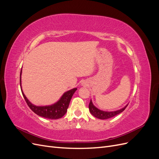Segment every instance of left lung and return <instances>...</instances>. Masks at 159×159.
Returning a JSON list of instances; mask_svg holds the SVG:
<instances>
[{
  "instance_id": "1",
  "label": "left lung",
  "mask_w": 159,
  "mask_h": 159,
  "mask_svg": "<svg viewBox=\"0 0 159 159\" xmlns=\"http://www.w3.org/2000/svg\"><path fill=\"white\" fill-rule=\"evenodd\" d=\"M127 105L128 104L126 105V106H125L123 108L117 111H104L100 110L98 108L96 107L93 104L92 101L90 100V102L89 104V109L91 115H93L95 117L100 119H107L111 118L115 116V115H117L123 112V111L125 109Z\"/></svg>"
}]
</instances>
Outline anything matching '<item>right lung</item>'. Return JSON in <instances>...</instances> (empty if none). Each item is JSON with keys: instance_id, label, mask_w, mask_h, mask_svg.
I'll list each match as a JSON object with an SVG mask.
<instances>
[{"instance_id": "1", "label": "right lung", "mask_w": 159, "mask_h": 159, "mask_svg": "<svg viewBox=\"0 0 159 159\" xmlns=\"http://www.w3.org/2000/svg\"><path fill=\"white\" fill-rule=\"evenodd\" d=\"M21 74L22 70L20 71V84L22 93L28 107L30 108L32 111L40 117L50 119H57L63 117L67 112V109L68 108L70 100L75 91L77 90V88H74L66 91L61 96L60 100L57 101L54 104L46 105V106H36V105H33L32 103H30L23 93L21 87Z\"/></svg>"}]
</instances>
